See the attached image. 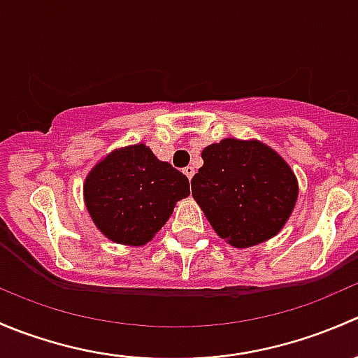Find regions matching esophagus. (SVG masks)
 <instances>
[{"label": "esophagus", "instance_id": "obj_1", "mask_svg": "<svg viewBox=\"0 0 358 358\" xmlns=\"http://www.w3.org/2000/svg\"><path fill=\"white\" fill-rule=\"evenodd\" d=\"M183 173H185V175H187V178L192 180V176H194V173H196V169H194L192 166H187V168H183Z\"/></svg>", "mask_w": 358, "mask_h": 358}]
</instances>
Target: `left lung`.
I'll list each match as a JSON object with an SVG mask.
<instances>
[{
    "label": "left lung",
    "mask_w": 358,
    "mask_h": 358,
    "mask_svg": "<svg viewBox=\"0 0 358 358\" xmlns=\"http://www.w3.org/2000/svg\"><path fill=\"white\" fill-rule=\"evenodd\" d=\"M192 196L222 239L248 248L275 236L289 218L298 183L289 166L259 142L225 138L202 150Z\"/></svg>",
    "instance_id": "obj_1"
}]
</instances>
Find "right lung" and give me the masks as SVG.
<instances>
[{
  "label": "right lung",
  "mask_w": 358,
  "mask_h": 358,
  "mask_svg": "<svg viewBox=\"0 0 358 358\" xmlns=\"http://www.w3.org/2000/svg\"><path fill=\"white\" fill-rule=\"evenodd\" d=\"M190 194L189 178L145 145L115 150L92 169L85 202L103 236L143 246L168 222L175 202Z\"/></svg>",
  "instance_id": "obj_1"
}]
</instances>
